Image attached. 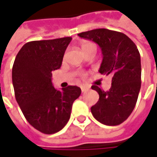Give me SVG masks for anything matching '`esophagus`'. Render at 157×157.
Wrapping results in <instances>:
<instances>
[{"label":"esophagus","instance_id":"esophagus-1","mask_svg":"<svg viewBox=\"0 0 157 157\" xmlns=\"http://www.w3.org/2000/svg\"><path fill=\"white\" fill-rule=\"evenodd\" d=\"M80 88H81L82 93H85V92H86V91H88V90H89V88L86 87V86H80Z\"/></svg>","mask_w":157,"mask_h":157}]
</instances>
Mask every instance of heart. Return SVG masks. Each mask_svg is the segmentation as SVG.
I'll return each instance as SVG.
<instances>
[{
  "label": "heart",
  "mask_w": 157,
  "mask_h": 157,
  "mask_svg": "<svg viewBox=\"0 0 157 157\" xmlns=\"http://www.w3.org/2000/svg\"><path fill=\"white\" fill-rule=\"evenodd\" d=\"M81 49L85 54H86L88 52H92V51H96V47H95V45H94L93 43H90V42L83 43L81 45Z\"/></svg>",
  "instance_id": "b5f03b06"
}]
</instances>
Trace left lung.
I'll use <instances>...</instances> for the list:
<instances>
[{
	"label": "left lung",
	"instance_id": "8db88e82",
	"mask_svg": "<svg viewBox=\"0 0 157 157\" xmlns=\"http://www.w3.org/2000/svg\"><path fill=\"white\" fill-rule=\"evenodd\" d=\"M96 43L103 55L100 71L112 75V86L103 91L93 86L100 96L91 107L94 117L100 123L116 126L125 121L133 112L141 89V56L135 43L121 32L96 29L78 34Z\"/></svg>",
	"mask_w": 157,
	"mask_h": 157
}]
</instances>
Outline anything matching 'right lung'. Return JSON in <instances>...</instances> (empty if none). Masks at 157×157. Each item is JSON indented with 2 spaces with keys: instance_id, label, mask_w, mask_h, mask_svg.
<instances>
[{
  "instance_id": "right-lung-1",
  "label": "right lung",
  "mask_w": 157,
  "mask_h": 157,
  "mask_svg": "<svg viewBox=\"0 0 157 157\" xmlns=\"http://www.w3.org/2000/svg\"><path fill=\"white\" fill-rule=\"evenodd\" d=\"M71 37L32 41L17 53L12 68L15 100L28 122L40 132L52 135L69 121L74 100L81 89L69 86L57 90L52 71L61 67Z\"/></svg>"
}]
</instances>
